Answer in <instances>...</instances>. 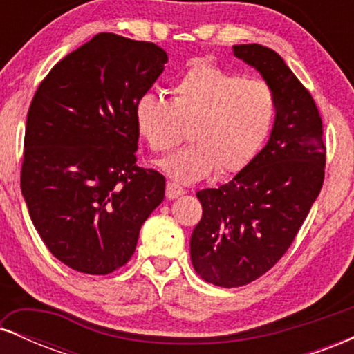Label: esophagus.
<instances>
[{"instance_id": "1", "label": "esophagus", "mask_w": 354, "mask_h": 354, "mask_svg": "<svg viewBox=\"0 0 354 354\" xmlns=\"http://www.w3.org/2000/svg\"><path fill=\"white\" fill-rule=\"evenodd\" d=\"M183 193H185V189H183L180 185H176V183L169 181L168 185H166V198H168V200H174V198L181 196Z\"/></svg>"}]
</instances>
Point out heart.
<instances>
[{
	"mask_svg": "<svg viewBox=\"0 0 354 354\" xmlns=\"http://www.w3.org/2000/svg\"><path fill=\"white\" fill-rule=\"evenodd\" d=\"M278 116L274 89L209 61H194L171 86V100L146 93L133 108L136 133L153 153H169L189 128V146L161 168L178 183H194L214 169H245L265 148Z\"/></svg>",
	"mask_w": 354,
	"mask_h": 354,
	"instance_id": "b5f03b06",
	"label": "heart"
}]
</instances>
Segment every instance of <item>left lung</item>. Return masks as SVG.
Segmentation results:
<instances>
[{
    "label": "left lung",
    "mask_w": 354,
    "mask_h": 354,
    "mask_svg": "<svg viewBox=\"0 0 354 354\" xmlns=\"http://www.w3.org/2000/svg\"><path fill=\"white\" fill-rule=\"evenodd\" d=\"M233 53L274 89L278 116L253 163L196 193L203 216L191 234V263L223 288L250 284L281 259L318 198L326 165L318 106L281 56L261 44H234Z\"/></svg>",
    "instance_id": "8db88e82"
}]
</instances>
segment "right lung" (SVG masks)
I'll return each mask as SVG.
<instances>
[{
  "label": "right lung",
  "instance_id": "right-lung-1",
  "mask_svg": "<svg viewBox=\"0 0 354 354\" xmlns=\"http://www.w3.org/2000/svg\"><path fill=\"white\" fill-rule=\"evenodd\" d=\"M166 61L158 44L100 33L56 63L36 89L21 191L43 243L71 270H120L163 201V174L136 165L133 108Z\"/></svg>",
  "mask_w": 354,
  "mask_h": 354
}]
</instances>
